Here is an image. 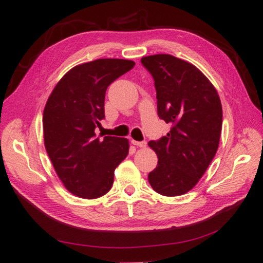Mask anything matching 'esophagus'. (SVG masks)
<instances>
[{"mask_svg":"<svg viewBox=\"0 0 263 263\" xmlns=\"http://www.w3.org/2000/svg\"><path fill=\"white\" fill-rule=\"evenodd\" d=\"M132 143L137 147H140V148H145L147 146V142L146 141H136V140H132Z\"/></svg>","mask_w":263,"mask_h":263,"instance_id":"esophagus-1","label":"esophagus"}]
</instances>
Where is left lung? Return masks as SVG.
Segmentation results:
<instances>
[{"instance_id":"1","label":"left lung","mask_w":263,"mask_h":263,"mask_svg":"<svg viewBox=\"0 0 263 263\" xmlns=\"http://www.w3.org/2000/svg\"><path fill=\"white\" fill-rule=\"evenodd\" d=\"M155 81L157 114L172 128L148 146L156 168L148 181L163 196H180L196 186L218 151L222 106L210 80L193 64L171 54L141 58Z\"/></svg>"}]
</instances>
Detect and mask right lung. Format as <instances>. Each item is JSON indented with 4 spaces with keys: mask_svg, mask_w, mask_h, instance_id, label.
Instances as JSON below:
<instances>
[{
    "mask_svg": "<svg viewBox=\"0 0 263 263\" xmlns=\"http://www.w3.org/2000/svg\"><path fill=\"white\" fill-rule=\"evenodd\" d=\"M135 61L97 59L61 77L43 111L44 146L57 176L77 197L95 199L109 192L115 168L128 154L126 138H96L105 118L107 87Z\"/></svg>",
    "mask_w": 263,
    "mask_h": 263,
    "instance_id": "obj_1",
    "label": "right lung"
}]
</instances>
